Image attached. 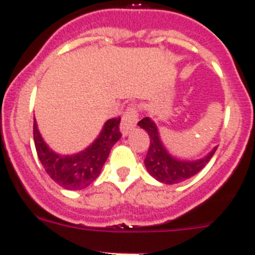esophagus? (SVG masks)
<instances>
[{"label":"esophagus","instance_id":"1","mask_svg":"<svg viewBox=\"0 0 255 255\" xmlns=\"http://www.w3.org/2000/svg\"><path fill=\"white\" fill-rule=\"evenodd\" d=\"M138 106L130 105L129 107H128V110L125 111V114H124L123 121H121V131H123L124 135L128 134V132L136 125V123H138Z\"/></svg>","mask_w":255,"mask_h":255}]
</instances>
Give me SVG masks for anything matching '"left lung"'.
I'll return each instance as SVG.
<instances>
[{
    "label": "left lung",
    "instance_id": "1",
    "mask_svg": "<svg viewBox=\"0 0 255 255\" xmlns=\"http://www.w3.org/2000/svg\"><path fill=\"white\" fill-rule=\"evenodd\" d=\"M141 129L148 132L150 139L149 149H148L144 164L147 167L148 172L154 177L155 180L172 185L184 180L190 179L199 172L202 168L209 162L213 157L217 147L213 148L206 157L197 159V161H184L171 155V153L164 148L161 138H159L157 125L150 120L149 117H144L143 120L138 123Z\"/></svg>",
    "mask_w": 255,
    "mask_h": 255
}]
</instances>
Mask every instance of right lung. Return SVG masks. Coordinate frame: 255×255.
Listing matches in <instances>:
<instances>
[{"mask_svg": "<svg viewBox=\"0 0 255 255\" xmlns=\"http://www.w3.org/2000/svg\"><path fill=\"white\" fill-rule=\"evenodd\" d=\"M120 117L106 121L98 138L76 154L62 155L53 152L40 136L37 121L33 124L35 149L38 158L48 176L67 190H80L89 186L100 176L114 144L121 138Z\"/></svg>", "mask_w": 255, "mask_h": 255, "instance_id": "right-lung-1", "label": "right lung"}]
</instances>
